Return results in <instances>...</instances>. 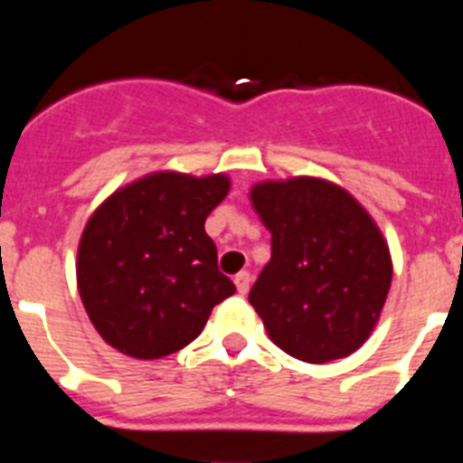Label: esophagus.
Masks as SVG:
<instances>
[{"label":"esophagus","mask_w":463,"mask_h":463,"mask_svg":"<svg viewBox=\"0 0 463 463\" xmlns=\"http://www.w3.org/2000/svg\"><path fill=\"white\" fill-rule=\"evenodd\" d=\"M250 280H252V276L248 271L236 273L234 282H236V289H239V294H245V292H248V289H250Z\"/></svg>","instance_id":"34e87169"}]
</instances>
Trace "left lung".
<instances>
[{
    "instance_id": "left-lung-1",
    "label": "left lung",
    "mask_w": 463,
    "mask_h": 463,
    "mask_svg": "<svg viewBox=\"0 0 463 463\" xmlns=\"http://www.w3.org/2000/svg\"><path fill=\"white\" fill-rule=\"evenodd\" d=\"M252 206L271 232V261L248 301L280 350L308 364L353 354L392 285V257L371 215L320 178L260 183Z\"/></svg>"
}]
</instances>
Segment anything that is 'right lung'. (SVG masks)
I'll return each instance as SVG.
<instances>
[{
    "mask_svg": "<svg viewBox=\"0 0 463 463\" xmlns=\"http://www.w3.org/2000/svg\"><path fill=\"white\" fill-rule=\"evenodd\" d=\"M227 192L222 174L162 171L122 187L92 213L76 276L90 320L109 345L137 359L178 353L236 292L203 229Z\"/></svg>",
    "mask_w": 463,
    "mask_h": 463,
    "instance_id": "obj_1",
    "label": "right lung"
}]
</instances>
